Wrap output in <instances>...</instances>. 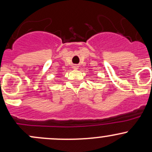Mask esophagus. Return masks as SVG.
Masks as SVG:
<instances>
[{"label":"esophagus","mask_w":152,"mask_h":152,"mask_svg":"<svg viewBox=\"0 0 152 152\" xmlns=\"http://www.w3.org/2000/svg\"><path fill=\"white\" fill-rule=\"evenodd\" d=\"M73 68H74V69H78V66H76V65H75V66H73Z\"/></svg>","instance_id":"obj_1"}]
</instances>
